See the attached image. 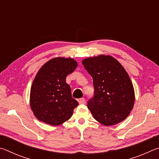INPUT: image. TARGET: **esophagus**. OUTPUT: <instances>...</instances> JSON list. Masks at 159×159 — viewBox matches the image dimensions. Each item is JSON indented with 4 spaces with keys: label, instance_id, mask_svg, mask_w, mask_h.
I'll use <instances>...</instances> for the list:
<instances>
[{
    "label": "esophagus",
    "instance_id": "obj_1",
    "mask_svg": "<svg viewBox=\"0 0 159 159\" xmlns=\"http://www.w3.org/2000/svg\"><path fill=\"white\" fill-rule=\"evenodd\" d=\"M79 104H85V99L84 98H80L79 99Z\"/></svg>",
    "mask_w": 159,
    "mask_h": 159
}]
</instances>
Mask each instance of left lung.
<instances>
[{"label":"left lung","instance_id":"left-lung-1","mask_svg":"<svg viewBox=\"0 0 159 159\" xmlns=\"http://www.w3.org/2000/svg\"><path fill=\"white\" fill-rule=\"evenodd\" d=\"M82 64L93 79L95 93L87 106L94 118L106 126L125 120L134 103L133 85L125 69L105 55L85 58Z\"/></svg>","mask_w":159,"mask_h":159}]
</instances>
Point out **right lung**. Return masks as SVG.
<instances>
[{"mask_svg": "<svg viewBox=\"0 0 159 159\" xmlns=\"http://www.w3.org/2000/svg\"><path fill=\"white\" fill-rule=\"evenodd\" d=\"M78 63L73 58L55 57L38 71L30 91V107L40 121L57 126L68 120L79 103L71 96L66 76Z\"/></svg>", "mask_w": 159, "mask_h": 159, "instance_id": "add662e5", "label": "right lung"}]
</instances>
